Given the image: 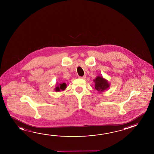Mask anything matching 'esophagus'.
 Returning <instances> with one entry per match:
<instances>
[{"label": "esophagus", "instance_id": "esophagus-1", "mask_svg": "<svg viewBox=\"0 0 154 154\" xmlns=\"http://www.w3.org/2000/svg\"><path fill=\"white\" fill-rule=\"evenodd\" d=\"M79 78H82V79H85L86 78V76H82V77H79Z\"/></svg>", "mask_w": 154, "mask_h": 154}]
</instances>
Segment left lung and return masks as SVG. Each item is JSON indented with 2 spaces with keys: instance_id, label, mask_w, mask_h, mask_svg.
Here are the masks:
<instances>
[{
  "instance_id": "obj_1",
  "label": "left lung",
  "mask_w": 154,
  "mask_h": 154,
  "mask_svg": "<svg viewBox=\"0 0 154 154\" xmlns=\"http://www.w3.org/2000/svg\"><path fill=\"white\" fill-rule=\"evenodd\" d=\"M94 82H95V89L98 92H103L109 86L108 82L101 76H98Z\"/></svg>"
}]
</instances>
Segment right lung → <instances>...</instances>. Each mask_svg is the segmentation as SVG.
Returning a JSON list of instances; mask_svg holds the SVG:
<instances>
[{"instance_id": "1", "label": "right lung", "mask_w": 154, "mask_h": 154, "mask_svg": "<svg viewBox=\"0 0 154 154\" xmlns=\"http://www.w3.org/2000/svg\"><path fill=\"white\" fill-rule=\"evenodd\" d=\"M66 84L65 83L60 84L58 86H56V88H55V90L56 91H60V90L63 91L66 88Z\"/></svg>"}]
</instances>
